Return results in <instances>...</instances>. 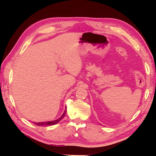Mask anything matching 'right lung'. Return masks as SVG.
<instances>
[{
  "instance_id": "right-lung-1",
  "label": "right lung",
  "mask_w": 156,
  "mask_h": 156,
  "mask_svg": "<svg viewBox=\"0 0 156 156\" xmlns=\"http://www.w3.org/2000/svg\"><path fill=\"white\" fill-rule=\"evenodd\" d=\"M67 109V108H66ZM66 111H65V112L63 113L62 116L60 118H59L58 119H57V120L55 121H47V122H41V123H35V124L37 125V126H52V125H55L56 124L59 122V121H60L62 120V119L63 118L64 116H65V115L66 114Z\"/></svg>"
}]
</instances>
